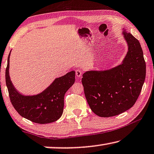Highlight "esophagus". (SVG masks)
<instances>
[{
  "label": "esophagus",
  "mask_w": 154,
  "mask_h": 154,
  "mask_svg": "<svg viewBox=\"0 0 154 154\" xmlns=\"http://www.w3.org/2000/svg\"><path fill=\"white\" fill-rule=\"evenodd\" d=\"M82 70H80V69L75 70V75H76L77 77L80 78L82 76Z\"/></svg>",
  "instance_id": "34e87169"
}]
</instances>
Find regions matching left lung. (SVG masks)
Instances as JSON below:
<instances>
[{
  "label": "left lung",
  "mask_w": 154,
  "mask_h": 154,
  "mask_svg": "<svg viewBox=\"0 0 154 154\" xmlns=\"http://www.w3.org/2000/svg\"><path fill=\"white\" fill-rule=\"evenodd\" d=\"M128 51L121 65L82 75L85 98L94 113L112 117L126 112L138 99L146 75V63L139 41L124 30Z\"/></svg>",
  "instance_id": "left-lung-1"
}]
</instances>
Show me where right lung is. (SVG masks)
Wrapping results in <instances>:
<instances>
[{
	"label": "right lung",
	"instance_id": "1",
	"mask_svg": "<svg viewBox=\"0 0 154 154\" xmlns=\"http://www.w3.org/2000/svg\"><path fill=\"white\" fill-rule=\"evenodd\" d=\"M9 56L5 70L6 85L10 101L16 112L26 119L38 124L50 123L59 119L63 112L64 96L75 82L74 71L56 79L41 94L24 96L11 83L9 75Z\"/></svg>",
	"mask_w": 154,
	"mask_h": 154
}]
</instances>
